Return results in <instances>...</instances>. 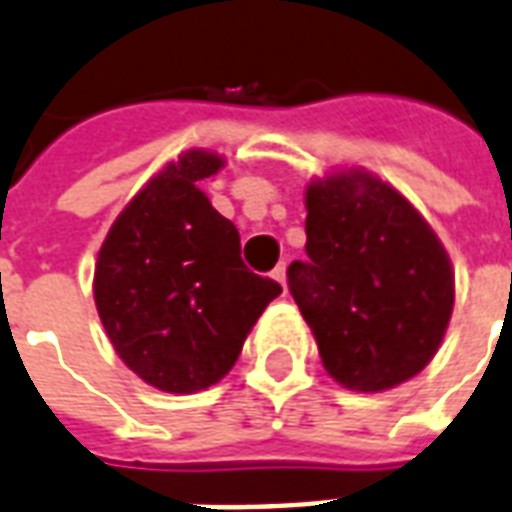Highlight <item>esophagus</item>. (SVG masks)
Masks as SVG:
<instances>
[{
	"instance_id": "esophagus-1",
	"label": "esophagus",
	"mask_w": 512,
	"mask_h": 512,
	"mask_svg": "<svg viewBox=\"0 0 512 512\" xmlns=\"http://www.w3.org/2000/svg\"><path fill=\"white\" fill-rule=\"evenodd\" d=\"M271 276H273V279H276V282L282 284L284 290H287V265H284V263L276 265V268H273Z\"/></svg>"
}]
</instances>
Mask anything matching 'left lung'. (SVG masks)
<instances>
[{
  "instance_id": "1",
  "label": "left lung",
  "mask_w": 512,
  "mask_h": 512,
  "mask_svg": "<svg viewBox=\"0 0 512 512\" xmlns=\"http://www.w3.org/2000/svg\"><path fill=\"white\" fill-rule=\"evenodd\" d=\"M306 263L287 279L322 365L351 392H386L427 368L454 311V268L400 190L365 169L306 187Z\"/></svg>"
}]
</instances>
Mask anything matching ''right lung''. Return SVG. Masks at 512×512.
Masks as SVG:
<instances>
[{
  "instance_id": "obj_1",
  "label": "right lung",
  "mask_w": 512,
  "mask_h": 512,
  "mask_svg": "<svg viewBox=\"0 0 512 512\" xmlns=\"http://www.w3.org/2000/svg\"><path fill=\"white\" fill-rule=\"evenodd\" d=\"M225 166L185 150L126 204L101 244L93 300L109 343L161 392L193 395L236 365L282 287L241 263L239 230L201 190Z\"/></svg>"
}]
</instances>
